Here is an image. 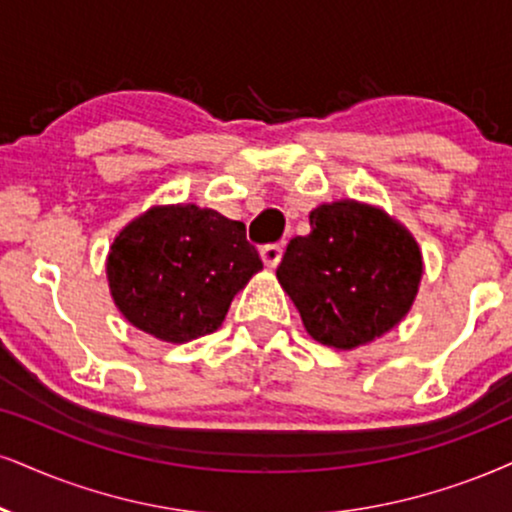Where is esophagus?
<instances>
[{
    "label": "esophagus",
    "instance_id": "1",
    "mask_svg": "<svg viewBox=\"0 0 512 512\" xmlns=\"http://www.w3.org/2000/svg\"><path fill=\"white\" fill-rule=\"evenodd\" d=\"M261 258L268 268H275L282 258V244H268L261 249Z\"/></svg>",
    "mask_w": 512,
    "mask_h": 512
}]
</instances>
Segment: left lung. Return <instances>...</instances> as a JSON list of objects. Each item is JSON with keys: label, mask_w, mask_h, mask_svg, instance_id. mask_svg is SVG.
<instances>
[{"label": "left lung", "mask_w": 512, "mask_h": 512, "mask_svg": "<svg viewBox=\"0 0 512 512\" xmlns=\"http://www.w3.org/2000/svg\"><path fill=\"white\" fill-rule=\"evenodd\" d=\"M308 223L311 232L294 237L277 266L306 332L351 351L394 330L422 280V251L408 227L356 199L315 206Z\"/></svg>", "instance_id": "1"}]
</instances>
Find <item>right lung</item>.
<instances>
[{"mask_svg":"<svg viewBox=\"0 0 512 512\" xmlns=\"http://www.w3.org/2000/svg\"><path fill=\"white\" fill-rule=\"evenodd\" d=\"M263 270L239 220L197 204H156L113 239L106 280L132 327L185 344L223 325L239 289Z\"/></svg>","mask_w":512,"mask_h":512,"instance_id":"1","label":"right lung"}]
</instances>
